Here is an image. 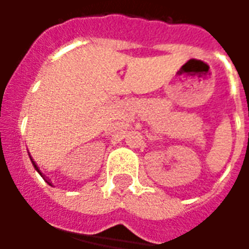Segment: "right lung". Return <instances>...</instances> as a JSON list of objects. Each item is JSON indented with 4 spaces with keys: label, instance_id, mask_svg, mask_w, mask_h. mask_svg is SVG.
Returning a JSON list of instances; mask_svg holds the SVG:
<instances>
[{
    "label": "right lung",
    "instance_id": "right-lung-1",
    "mask_svg": "<svg viewBox=\"0 0 249 249\" xmlns=\"http://www.w3.org/2000/svg\"><path fill=\"white\" fill-rule=\"evenodd\" d=\"M32 162H33V165H35L36 169H37V171H38V167H37V164H36V162L33 161V159H32ZM38 172H40V171H38ZM40 173H41V172H40Z\"/></svg>",
    "mask_w": 249,
    "mask_h": 249
}]
</instances>
